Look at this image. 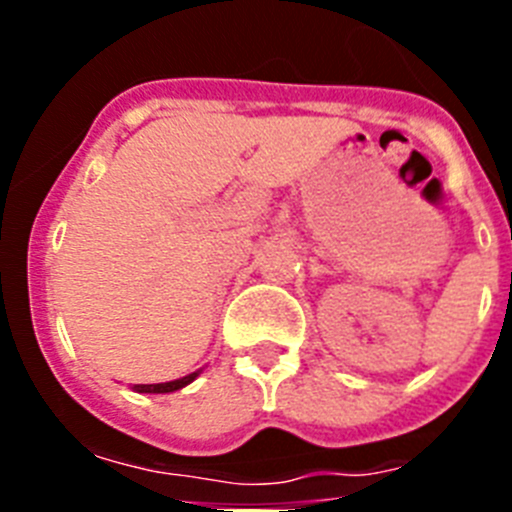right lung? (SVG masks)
I'll return each mask as SVG.
<instances>
[{"label": "right lung", "mask_w": 512, "mask_h": 512, "mask_svg": "<svg viewBox=\"0 0 512 512\" xmlns=\"http://www.w3.org/2000/svg\"><path fill=\"white\" fill-rule=\"evenodd\" d=\"M202 369H197V372L187 374V377L182 379H174V382H161V384H135V392H146V395H166V392H176L182 390V387H187V384H192L194 379L200 377Z\"/></svg>", "instance_id": "add662e5"}]
</instances>
